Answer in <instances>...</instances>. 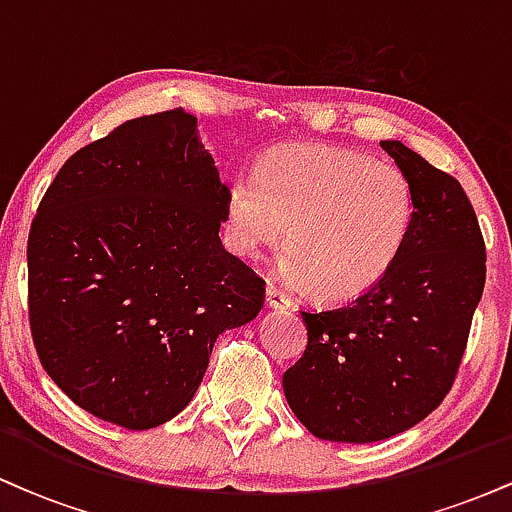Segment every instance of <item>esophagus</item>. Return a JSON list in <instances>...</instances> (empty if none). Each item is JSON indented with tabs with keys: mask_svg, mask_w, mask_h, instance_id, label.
<instances>
[{
	"mask_svg": "<svg viewBox=\"0 0 512 512\" xmlns=\"http://www.w3.org/2000/svg\"><path fill=\"white\" fill-rule=\"evenodd\" d=\"M267 305H269V308H276V310H289L291 308V298L286 296V293L281 291L279 286L267 284Z\"/></svg>",
	"mask_w": 512,
	"mask_h": 512,
	"instance_id": "esophagus-1",
	"label": "esophagus"
}]
</instances>
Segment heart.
Segmentation results:
<instances>
[{"instance_id": "b5f03b06", "label": "heart", "mask_w": 512, "mask_h": 512, "mask_svg": "<svg viewBox=\"0 0 512 512\" xmlns=\"http://www.w3.org/2000/svg\"><path fill=\"white\" fill-rule=\"evenodd\" d=\"M411 221L414 192L395 163L325 144L267 151L226 202V238L238 255L274 248L289 227L281 276L332 303L354 301L390 274Z\"/></svg>"}]
</instances>
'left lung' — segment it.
<instances>
[{
	"label": "left lung",
	"mask_w": 512,
	"mask_h": 512,
	"mask_svg": "<svg viewBox=\"0 0 512 512\" xmlns=\"http://www.w3.org/2000/svg\"><path fill=\"white\" fill-rule=\"evenodd\" d=\"M380 146L414 192L407 245L356 301L301 310L308 346L284 373L293 414L334 443L397 436L443 402L486 281L484 236L460 182L402 142Z\"/></svg>",
	"instance_id": "left-lung-1"
}]
</instances>
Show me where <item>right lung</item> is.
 Here are the masks:
<instances>
[{
    "instance_id": "obj_1",
    "label": "right lung",
    "mask_w": 512,
    "mask_h": 512,
    "mask_svg": "<svg viewBox=\"0 0 512 512\" xmlns=\"http://www.w3.org/2000/svg\"><path fill=\"white\" fill-rule=\"evenodd\" d=\"M228 187L182 108L122 122L67 158L28 236L40 363L98 419L166 424L195 397L216 337L264 305L223 250Z\"/></svg>"
}]
</instances>
